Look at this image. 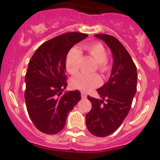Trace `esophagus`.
Listing matches in <instances>:
<instances>
[{
  "label": "esophagus",
  "instance_id": "34e87169",
  "mask_svg": "<svg viewBox=\"0 0 160 160\" xmlns=\"http://www.w3.org/2000/svg\"><path fill=\"white\" fill-rule=\"evenodd\" d=\"M81 97H82V98H86L87 95H86L84 92H81Z\"/></svg>",
  "mask_w": 160,
  "mask_h": 160
}]
</instances>
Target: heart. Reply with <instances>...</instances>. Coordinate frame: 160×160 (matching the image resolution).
<instances>
[{
	"label": "heart",
	"mask_w": 160,
	"mask_h": 160,
	"mask_svg": "<svg viewBox=\"0 0 160 160\" xmlns=\"http://www.w3.org/2000/svg\"><path fill=\"white\" fill-rule=\"evenodd\" d=\"M83 49L95 60L99 71L105 74L109 68V62L107 58V51L104 46L98 43H90L84 46ZM80 56V52L75 47L71 48L68 52L65 57V68L69 74H74L78 71ZM71 83L75 89L88 92L99 86L101 78L97 74L80 73L71 79Z\"/></svg>",
	"instance_id": "heart-1"
}]
</instances>
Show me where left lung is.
<instances>
[{
    "label": "left lung",
    "instance_id": "1",
    "mask_svg": "<svg viewBox=\"0 0 160 160\" xmlns=\"http://www.w3.org/2000/svg\"><path fill=\"white\" fill-rule=\"evenodd\" d=\"M95 36L111 49L113 64L109 80L97 89L102 99L87 96L92 109L86 116V124L91 134L106 137L114 132L128 115L136 92L138 74L131 56L117 38L105 34Z\"/></svg>",
    "mask_w": 160,
    "mask_h": 160
}]
</instances>
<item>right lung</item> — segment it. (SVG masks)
Segmentation results:
<instances>
[{
  "mask_svg": "<svg viewBox=\"0 0 160 160\" xmlns=\"http://www.w3.org/2000/svg\"><path fill=\"white\" fill-rule=\"evenodd\" d=\"M87 37L79 32L57 36L40 45L29 62L25 78V103L31 120L41 132H61L68 113L81 99L78 90L62 93L68 86L66 55Z\"/></svg>",
  "mask_w": 160,
  "mask_h": 160,
  "instance_id": "right-lung-1",
  "label": "right lung"
}]
</instances>
